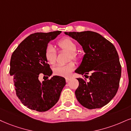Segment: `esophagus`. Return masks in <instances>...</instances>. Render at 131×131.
<instances>
[{
	"label": "esophagus",
	"mask_w": 131,
	"mask_h": 131,
	"mask_svg": "<svg viewBox=\"0 0 131 131\" xmlns=\"http://www.w3.org/2000/svg\"><path fill=\"white\" fill-rule=\"evenodd\" d=\"M70 80H71V78H69V77H67V78H66V81L67 82V83H68Z\"/></svg>",
	"instance_id": "obj_1"
}]
</instances>
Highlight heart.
I'll use <instances>...</instances> for the list:
<instances>
[{"instance_id":"heart-1","label":"heart","mask_w":131,"mask_h":131,"mask_svg":"<svg viewBox=\"0 0 131 131\" xmlns=\"http://www.w3.org/2000/svg\"><path fill=\"white\" fill-rule=\"evenodd\" d=\"M58 46L62 50L66 51L69 53L68 60L77 61L78 56L76 51L77 50V46L73 41L69 38H64L61 39L58 42ZM44 56L48 64H55L56 61V52L54 47L49 44L47 46L45 50ZM75 64L73 62H70L66 65H57L53 69V73L59 77H67L70 75L71 73L75 70Z\"/></svg>"}]
</instances>
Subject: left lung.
Instances as JSON below:
<instances>
[{
	"instance_id": "obj_1",
	"label": "left lung",
	"mask_w": 131,
	"mask_h": 131,
	"mask_svg": "<svg viewBox=\"0 0 131 131\" xmlns=\"http://www.w3.org/2000/svg\"><path fill=\"white\" fill-rule=\"evenodd\" d=\"M77 40L85 54L75 72L84 75L89 73V81L77 78L79 86L75 96L82 106L89 109H98L109 103L118 89L122 67L114 45L96 32H65Z\"/></svg>"
}]
</instances>
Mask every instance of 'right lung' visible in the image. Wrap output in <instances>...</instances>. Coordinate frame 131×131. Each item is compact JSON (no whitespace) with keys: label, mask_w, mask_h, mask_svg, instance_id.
Masks as SVG:
<instances>
[{"label":"right lung","mask_w":131,"mask_h":131,"mask_svg":"<svg viewBox=\"0 0 131 131\" xmlns=\"http://www.w3.org/2000/svg\"><path fill=\"white\" fill-rule=\"evenodd\" d=\"M61 33H36L26 38L11 55L9 74L13 76L16 95L31 110L46 112L56 104L66 85L65 78L54 76L41 83V74L50 77L52 70L44 56L48 42Z\"/></svg>","instance_id":"right-lung-1"}]
</instances>
